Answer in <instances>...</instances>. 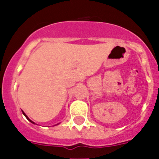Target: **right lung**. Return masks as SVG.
<instances>
[{
  "mask_svg": "<svg viewBox=\"0 0 159 159\" xmlns=\"http://www.w3.org/2000/svg\"><path fill=\"white\" fill-rule=\"evenodd\" d=\"M22 111V114H23V115H24V116H26V119H27L28 120L30 121V122H31V123H32V124H35V123H34V122H33V121H32V120H30V119H29V117H28V116H26V114H25V113H24V111ZM58 125H59V124H58Z\"/></svg>",
  "mask_w": 159,
  "mask_h": 159,
  "instance_id": "right-lung-1",
  "label": "right lung"
}]
</instances>
